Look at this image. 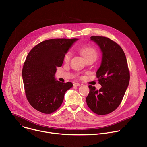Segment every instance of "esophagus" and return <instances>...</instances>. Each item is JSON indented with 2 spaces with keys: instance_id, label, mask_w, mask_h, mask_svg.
I'll list each match as a JSON object with an SVG mask.
<instances>
[{
  "instance_id": "obj_1",
  "label": "esophagus",
  "mask_w": 147,
  "mask_h": 147,
  "mask_svg": "<svg viewBox=\"0 0 147 147\" xmlns=\"http://www.w3.org/2000/svg\"><path fill=\"white\" fill-rule=\"evenodd\" d=\"M81 85V84L79 83H73V86H76V87H78V86H80Z\"/></svg>"
}]
</instances>
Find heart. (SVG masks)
Listing matches in <instances>:
<instances>
[{"label":"heart","instance_id":"heart-1","mask_svg":"<svg viewBox=\"0 0 147 147\" xmlns=\"http://www.w3.org/2000/svg\"><path fill=\"white\" fill-rule=\"evenodd\" d=\"M81 52L84 58L86 59L89 57H95L96 58L97 52L96 51L91 47H84L82 49ZM71 57V52H68L64 57V61L65 62H68L70 60Z\"/></svg>","mask_w":147,"mask_h":147}]
</instances>
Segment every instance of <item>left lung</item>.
I'll return each instance as SVG.
<instances>
[{
    "mask_svg": "<svg viewBox=\"0 0 147 147\" xmlns=\"http://www.w3.org/2000/svg\"><path fill=\"white\" fill-rule=\"evenodd\" d=\"M102 52L100 67L96 73L102 88L99 90L89 86L86 103L89 109L99 115L109 114L120 104L129 86L130 74L124 51L110 38L92 36Z\"/></svg>",
    "mask_w": 147,
    "mask_h": 147,
    "instance_id": "obj_1",
    "label": "left lung"
}]
</instances>
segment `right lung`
<instances>
[{"mask_svg": "<svg viewBox=\"0 0 147 147\" xmlns=\"http://www.w3.org/2000/svg\"><path fill=\"white\" fill-rule=\"evenodd\" d=\"M78 38H55L38 43L30 51L22 76L26 95L34 109L45 114L55 111L63 102L65 93L73 86L55 78L65 54Z\"/></svg>", "mask_w": 147, "mask_h": 147, "instance_id": "1", "label": "right lung"}]
</instances>
